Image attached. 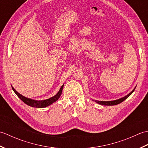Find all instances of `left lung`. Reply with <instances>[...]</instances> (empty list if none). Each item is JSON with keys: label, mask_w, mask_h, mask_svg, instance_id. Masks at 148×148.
Masks as SVG:
<instances>
[{"label": "left lung", "mask_w": 148, "mask_h": 148, "mask_svg": "<svg viewBox=\"0 0 148 148\" xmlns=\"http://www.w3.org/2000/svg\"><path fill=\"white\" fill-rule=\"evenodd\" d=\"M136 87H135V88L132 91V92L129 94H128L127 95H126L124 97H122V98L119 99L115 100H112V101H99V100H95V102L99 103V104H100V105H103V106H114V105L119 104V103H121L123 101H124L125 100H126L128 98V97H129L131 95V94L134 92V90H135V89H136ZM93 101H94V100H93Z\"/></svg>", "instance_id": "left-lung-1"}]
</instances>
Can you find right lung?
I'll use <instances>...</instances> for the list:
<instances>
[{
  "instance_id": "obj_1",
  "label": "right lung",
  "mask_w": 148,
  "mask_h": 148,
  "mask_svg": "<svg viewBox=\"0 0 148 148\" xmlns=\"http://www.w3.org/2000/svg\"><path fill=\"white\" fill-rule=\"evenodd\" d=\"M63 87H64V84L61 86L60 89V90L58 91V92L56 93L55 96H53L48 99L44 100H35L27 98V97L21 95V94H20L18 92H16V90L13 87H12V89L14 91V93L16 94V95L19 97V98H20L22 101H23L25 103H26V104H27L28 106L33 107V108H46V107L49 106V105L52 104L53 103L56 102V100L60 98V97L62 95Z\"/></svg>"
}]
</instances>
